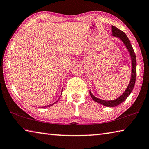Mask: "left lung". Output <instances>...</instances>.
I'll return each instance as SVG.
<instances>
[{
    "label": "left lung",
    "instance_id": "obj_1",
    "mask_svg": "<svg viewBox=\"0 0 149 149\" xmlns=\"http://www.w3.org/2000/svg\"><path fill=\"white\" fill-rule=\"evenodd\" d=\"M111 32L112 34L111 36H114L115 38H118L120 40L123 42V44L125 46L127 51L130 54L131 61V79L127 87L125 89L124 92L120 96L117 97V99L113 100H103L101 99L97 98L92 94V92L90 91V95L92 100L95 101V102L100 103L102 105L105 106V107H116L120 104L122 102H123L129 95L131 93L134 87L135 81H136V55L134 54V52L133 50V48L132 47V45H131V42L129 40L127 36L125 34L124 32H122L120 30L117 29V27H114V26H111Z\"/></svg>",
    "mask_w": 149,
    "mask_h": 149
}]
</instances>
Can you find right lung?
<instances>
[{"mask_svg":"<svg viewBox=\"0 0 149 149\" xmlns=\"http://www.w3.org/2000/svg\"><path fill=\"white\" fill-rule=\"evenodd\" d=\"M63 89V88H62ZM61 95H62V93H61ZM58 101H55V102H54V103L53 104H49V105H47V106H45V107H41V108H47V107H51L52 105H54L55 103H56V102H57Z\"/></svg>","mask_w":149,"mask_h":149,"instance_id":"obj_1","label":"right lung"}]
</instances>
